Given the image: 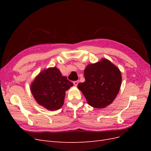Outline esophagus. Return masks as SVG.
<instances>
[{
    "label": "esophagus",
    "instance_id": "34e87169",
    "mask_svg": "<svg viewBox=\"0 0 151 151\" xmlns=\"http://www.w3.org/2000/svg\"><path fill=\"white\" fill-rule=\"evenodd\" d=\"M78 83H79L78 81H75L73 82V83H74V85L76 86H77V84H78Z\"/></svg>",
    "mask_w": 151,
    "mask_h": 151
}]
</instances>
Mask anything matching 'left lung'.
<instances>
[{"mask_svg":"<svg viewBox=\"0 0 151 151\" xmlns=\"http://www.w3.org/2000/svg\"><path fill=\"white\" fill-rule=\"evenodd\" d=\"M84 78V83L78 84L77 87L88 103L96 108L110 104L120 89L122 75L119 68L105 58L87 66Z\"/></svg>","mask_w":151,"mask_h":151,"instance_id":"1","label":"left lung"}]
</instances>
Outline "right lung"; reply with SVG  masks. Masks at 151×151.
Returning a JSON list of instances; mask_svg holds the SVG:
<instances>
[{
  "label": "right lung",
  "instance_id": "add662e5",
  "mask_svg": "<svg viewBox=\"0 0 151 151\" xmlns=\"http://www.w3.org/2000/svg\"><path fill=\"white\" fill-rule=\"evenodd\" d=\"M73 86L57 68H48L36 77L31 86L35 99L41 106L55 111L63 104L65 91Z\"/></svg>",
  "mask_w": 151,
  "mask_h": 151
}]
</instances>
